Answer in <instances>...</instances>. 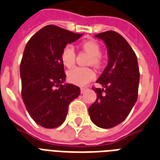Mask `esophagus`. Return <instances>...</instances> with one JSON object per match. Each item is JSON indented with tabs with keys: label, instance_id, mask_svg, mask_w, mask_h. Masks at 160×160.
Masks as SVG:
<instances>
[{
	"label": "esophagus",
	"instance_id": "obj_1",
	"mask_svg": "<svg viewBox=\"0 0 160 160\" xmlns=\"http://www.w3.org/2000/svg\"><path fill=\"white\" fill-rule=\"evenodd\" d=\"M85 91H86V88H80V92H81V94L84 93Z\"/></svg>",
	"mask_w": 160,
	"mask_h": 160
}]
</instances>
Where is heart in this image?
Instances as JSON below:
<instances>
[{
	"instance_id": "1",
	"label": "heart",
	"mask_w": 160,
	"mask_h": 160,
	"mask_svg": "<svg viewBox=\"0 0 160 160\" xmlns=\"http://www.w3.org/2000/svg\"><path fill=\"white\" fill-rule=\"evenodd\" d=\"M83 49L91 55V63L95 66H100L102 63L99 56L102 49L100 45L94 40L85 41L81 44ZM61 62L64 66L70 68L74 65L75 60V53L71 45H66L61 52ZM67 78L69 82L76 85H85L95 78V72L90 68L75 67L67 73Z\"/></svg>"
}]
</instances>
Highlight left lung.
I'll list each match as a JSON object with an SVG mask.
<instances>
[{
  "mask_svg": "<svg viewBox=\"0 0 160 160\" xmlns=\"http://www.w3.org/2000/svg\"><path fill=\"white\" fill-rule=\"evenodd\" d=\"M106 44L108 64L94 88L96 102L89 107V115L95 125L111 128L122 122L138 99L139 69L137 56L123 37L114 31L95 35Z\"/></svg>",
  "mask_w": 160,
  "mask_h": 160,
  "instance_id": "left-lung-1",
  "label": "left lung"
}]
</instances>
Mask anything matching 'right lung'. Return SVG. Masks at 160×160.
Here are the masks:
<instances>
[{
  "mask_svg": "<svg viewBox=\"0 0 160 160\" xmlns=\"http://www.w3.org/2000/svg\"><path fill=\"white\" fill-rule=\"evenodd\" d=\"M54 25L34 34L27 43L20 64L22 97L28 112L45 128L60 126L69 103L80 96L76 85L64 83L61 52L82 36Z\"/></svg>",
  "mask_w": 160,
  "mask_h": 160,
  "instance_id": "obj_1",
  "label": "right lung"
}]
</instances>
